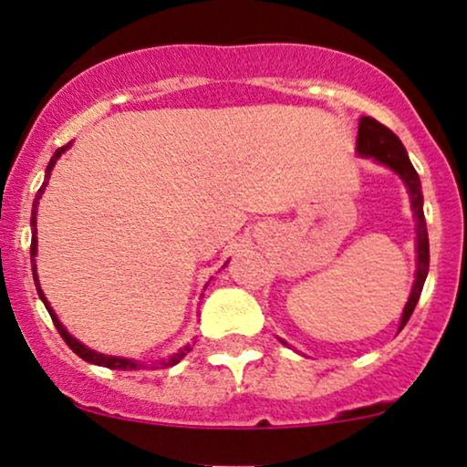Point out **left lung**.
Returning a JSON list of instances; mask_svg holds the SVG:
<instances>
[{"mask_svg": "<svg viewBox=\"0 0 467 467\" xmlns=\"http://www.w3.org/2000/svg\"><path fill=\"white\" fill-rule=\"evenodd\" d=\"M358 155L362 157H373L375 161H379L388 168L394 170L400 176V181L405 182L407 192L411 198V209H414L416 217V280L414 288H411L410 299H407L403 317H400V327L403 329L410 321L411 312H414L418 299H420L424 280L429 274V234H427V222H424V211H422V190H420V179L418 172L411 165L407 150L397 135L381 122H377L375 118L362 116L359 118V129H358Z\"/></svg>", "mask_w": 467, "mask_h": 467, "instance_id": "left-lung-1", "label": "left lung"}]
</instances>
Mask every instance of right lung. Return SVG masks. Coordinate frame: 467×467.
Instances as JSON below:
<instances>
[{
	"label": "right lung",
	"instance_id": "add662e5",
	"mask_svg": "<svg viewBox=\"0 0 467 467\" xmlns=\"http://www.w3.org/2000/svg\"><path fill=\"white\" fill-rule=\"evenodd\" d=\"M67 149H70V141L67 146H62V149H57L56 152H53V157H51V161H49V165H47V172H45V182H43V187H40L38 190V193H36V200H34V204H32V245H29V256H32V274H34V282H36V291H38V297L43 299V304H45V308H47V312H49L51 315V321H53V326H56V329L57 332H60V336H62V340L67 342V345L70 347V349H73L77 356H79L81 359H86V362H90V364H97V366H105V368H114V370H138V368H141V362H138V359H129V358H118V356H105V353H97V351H92V349H88L86 345H81L79 340L77 338H73V336H70L68 332H67V327L62 326L60 323V318L56 317V312H53V308L49 306V302H47V297H45V293H43V288H40V282H38V274H36V261H34V256H36V252H38V239H36V209H38V200H40V196H43L45 193V187H47V181H49V176H51V170H53V165H56V161L57 159L62 157V152L67 150ZM192 351V345H185L182 347V349L179 351V353H174L172 358L170 359H163L161 362V366L165 368V366H174V364H179L182 358L187 356V353ZM146 368V366H144Z\"/></svg>",
	"mask_w": 467,
	"mask_h": 467
}]
</instances>
